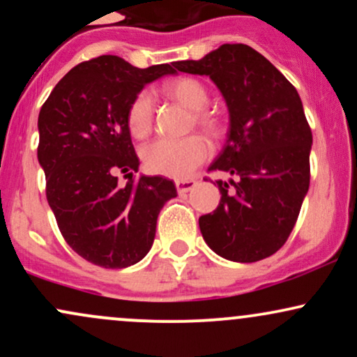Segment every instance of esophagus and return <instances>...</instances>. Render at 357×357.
<instances>
[{"label":"esophagus","instance_id":"1","mask_svg":"<svg viewBox=\"0 0 357 357\" xmlns=\"http://www.w3.org/2000/svg\"><path fill=\"white\" fill-rule=\"evenodd\" d=\"M195 186L196 181H192V179H179V181H176V190H178V192H188Z\"/></svg>","mask_w":357,"mask_h":357}]
</instances>
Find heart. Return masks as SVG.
Wrapping results in <instances>:
<instances>
[{"instance_id": "heart-1", "label": "heart", "mask_w": 357, "mask_h": 357, "mask_svg": "<svg viewBox=\"0 0 357 357\" xmlns=\"http://www.w3.org/2000/svg\"><path fill=\"white\" fill-rule=\"evenodd\" d=\"M162 92L183 107L191 110V127H198L210 137H218L223 121L215 109L208 107L210 90L195 77H178L167 82ZM126 124L130 136L144 139L153 130L154 102L147 90L139 92L126 114ZM210 155V146L202 136L184 139H158L141 149V158L149 173L167 176L174 179H186L203 165Z\"/></svg>"}]
</instances>
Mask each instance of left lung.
I'll return each instance as SVG.
<instances>
[{"label": "left lung", "instance_id": "8db88e82", "mask_svg": "<svg viewBox=\"0 0 357 357\" xmlns=\"http://www.w3.org/2000/svg\"><path fill=\"white\" fill-rule=\"evenodd\" d=\"M179 72L208 75L223 93L230 130L208 171L236 176L216 181L218 208L199 218L213 252L252 264L284 247L310 183L312 132L296 87L252 47L225 43L202 60L174 61Z\"/></svg>", "mask_w": 357, "mask_h": 357}]
</instances>
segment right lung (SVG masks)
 Segmentation results:
<instances>
[{
  "label": "right lung",
  "instance_id": "obj_1",
  "mask_svg": "<svg viewBox=\"0 0 357 357\" xmlns=\"http://www.w3.org/2000/svg\"><path fill=\"white\" fill-rule=\"evenodd\" d=\"M171 65L132 67L116 55L82 61L61 79L38 116V161L61 236L104 268L137 264L153 247L155 223L176 186L141 176L126 114L146 84L174 73ZM130 181L118 186L116 174Z\"/></svg>",
  "mask_w": 357,
  "mask_h": 357
}]
</instances>
